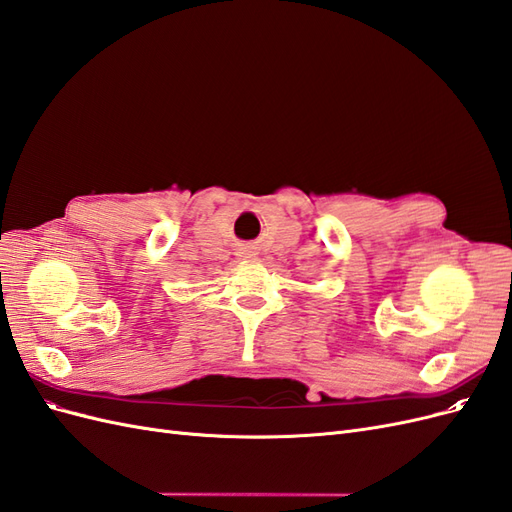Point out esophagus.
Masks as SVG:
<instances>
[{"instance_id": "34e87169", "label": "esophagus", "mask_w": 512, "mask_h": 512, "mask_svg": "<svg viewBox=\"0 0 512 512\" xmlns=\"http://www.w3.org/2000/svg\"><path fill=\"white\" fill-rule=\"evenodd\" d=\"M243 252H245V254H247V256H250V250H247V247H245V250H243Z\"/></svg>"}]
</instances>
